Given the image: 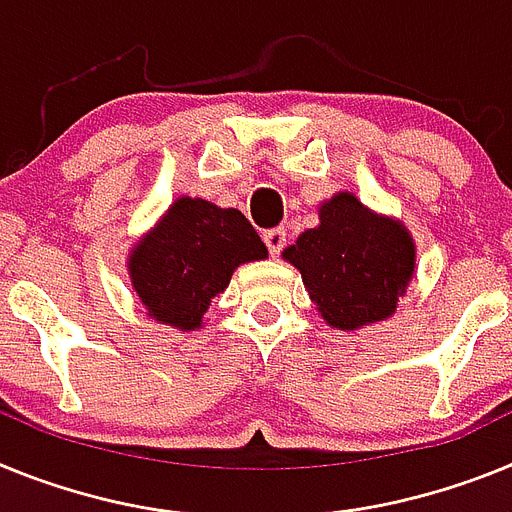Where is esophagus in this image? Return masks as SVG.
I'll return each instance as SVG.
<instances>
[{
    "mask_svg": "<svg viewBox=\"0 0 512 512\" xmlns=\"http://www.w3.org/2000/svg\"><path fill=\"white\" fill-rule=\"evenodd\" d=\"M262 239H265V244H268L270 255L278 257L283 247H286V229H281V226H278V229H268L265 234H262Z\"/></svg>",
    "mask_w": 512,
    "mask_h": 512,
    "instance_id": "esophagus-1",
    "label": "esophagus"
}]
</instances>
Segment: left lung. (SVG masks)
<instances>
[{"label":"left lung","mask_w":512,"mask_h":512,"mask_svg":"<svg viewBox=\"0 0 512 512\" xmlns=\"http://www.w3.org/2000/svg\"><path fill=\"white\" fill-rule=\"evenodd\" d=\"M283 260L301 273L319 317L353 332L397 311L415 278L417 247L402 221L340 190L319 203V224L301 231Z\"/></svg>","instance_id":"left-lung-1"}]
</instances>
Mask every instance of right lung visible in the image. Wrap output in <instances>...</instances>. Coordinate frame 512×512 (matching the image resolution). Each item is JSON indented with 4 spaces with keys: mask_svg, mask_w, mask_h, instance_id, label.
<instances>
[{
    "mask_svg": "<svg viewBox=\"0 0 512 512\" xmlns=\"http://www.w3.org/2000/svg\"><path fill=\"white\" fill-rule=\"evenodd\" d=\"M265 257L268 247L242 211L180 195L128 250L126 268L146 317L195 332L234 270Z\"/></svg>",
    "mask_w": 512,
    "mask_h": 512,
    "instance_id": "obj_1",
    "label": "right lung"
}]
</instances>
